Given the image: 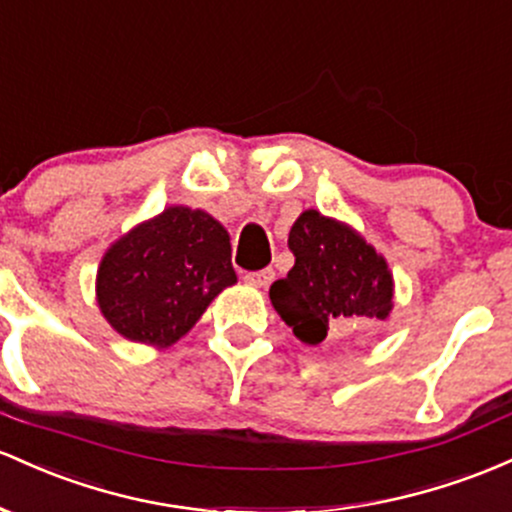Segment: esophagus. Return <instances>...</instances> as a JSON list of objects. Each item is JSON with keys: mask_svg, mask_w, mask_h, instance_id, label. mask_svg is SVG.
<instances>
[{"mask_svg": "<svg viewBox=\"0 0 512 512\" xmlns=\"http://www.w3.org/2000/svg\"><path fill=\"white\" fill-rule=\"evenodd\" d=\"M273 268H263V271H251V273H244V283L254 285V287H266L271 285L273 280Z\"/></svg>", "mask_w": 512, "mask_h": 512, "instance_id": "34e87169", "label": "esophagus"}]
</instances>
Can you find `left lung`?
Here are the masks:
<instances>
[{
	"instance_id": "left-lung-1",
	"label": "left lung",
	"mask_w": 512,
	"mask_h": 512,
	"mask_svg": "<svg viewBox=\"0 0 512 512\" xmlns=\"http://www.w3.org/2000/svg\"><path fill=\"white\" fill-rule=\"evenodd\" d=\"M287 246L295 266L271 285V302L300 341L317 346L389 317L392 273L353 229L307 210L292 225Z\"/></svg>"
}]
</instances>
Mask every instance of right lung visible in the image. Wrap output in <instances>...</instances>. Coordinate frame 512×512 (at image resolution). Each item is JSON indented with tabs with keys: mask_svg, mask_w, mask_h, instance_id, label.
<instances>
[{
	"mask_svg": "<svg viewBox=\"0 0 512 512\" xmlns=\"http://www.w3.org/2000/svg\"><path fill=\"white\" fill-rule=\"evenodd\" d=\"M234 283L227 229L203 210L169 208L108 249L96 295L125 338L169 346Z\"/></svg>",
	"mask_w": 512,
	"mask_h": 512,
	"instance_id": "add662e5",
	"label": "right lung"
}]
</instances>
